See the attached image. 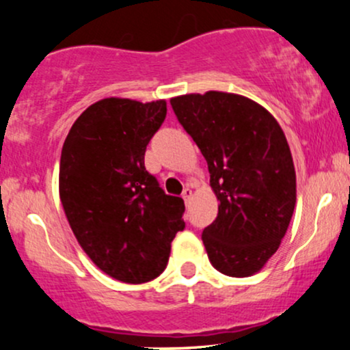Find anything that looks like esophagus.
Wrapping results in <instances>:
<instances>
[{
	"label": "esophagus",
	"instance_id": "34e87169",
	"mask_svg": "<svg viewBox=\"0 0 350 350\" xmlns=\"http://www.w3.org/2000/svg\"><path fill=\"white\" fill-rule=\"evenodd\" d=\"M191 198H192V189L186 187V189H184V191H183V199L186 200V202H187V200L191 199Z\"/></svg>",
	"mask_w": 350,
	"mask_h": 350
}]
</instances>
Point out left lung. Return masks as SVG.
<instances>
[{"label":"left lung","instance_id":"obj_1","mask_svg":"<svg viewBox=\"0 0 350 350\" xmlns=\"http://www.w3.org/2000/svg\"><path fill=\"white\" fill-rule=\"evenodd\" d=\"M206 158L219 214L202 242L215 270L245 278L278 250L296 204L286 136L267 108L239 94L208 90L171 98Z\"/></svg>","mask_w":350,"mask_h":350}]
</instances>
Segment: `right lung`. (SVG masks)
Segmentation results:
<instances>
[{
    "mask_svg": "<svg viewBox=\"0 0 350 350\" xmlns=\"http://www.w3.org/2000/svg\"><path fill=\"white\" fill-rule=\"evenodd\" d=\"M166 100L95 102L62 146L59 196L75 239L103 273L123 283L154 280L183 230L184 200L144 167V151L166 118Z\"/></svg>",
    "mask_w": 350,
    "mask_h": 350,
    "instance_id": "obj_1",
    "label": "right lung"
}]
</instances>
